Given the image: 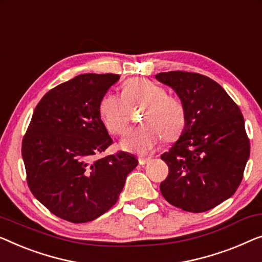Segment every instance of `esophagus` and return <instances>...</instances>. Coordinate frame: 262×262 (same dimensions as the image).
Segmentation results:
<instances>
[{"label":"esophagus","instance_id":"34e87169","mask_svg":"<svg viewBox=\"0 0 262 262\" xmlns=\"http://www.w3.org/2000/svg\"><path fill=\"white\" fill-rule=\"evenodd\" d=\"M150 161H151L150 158H142V157L138 158V162H139L140 165H145V164H147V163H149Z\"/></svg>","mask_w":262,"mask_h":262}]
</instances>
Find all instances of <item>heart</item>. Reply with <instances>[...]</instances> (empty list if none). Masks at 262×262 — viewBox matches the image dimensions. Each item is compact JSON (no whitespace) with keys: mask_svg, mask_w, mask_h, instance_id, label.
<instances>
[{"mask_svg":"<svg viewBox=\"0 0 262 262\" xmlns=\"http://www.w3.org/2000/svg\"><path fill=\"white\" fill-rule=\"evenodd\" d=\"M143 108L139 126L120 142L125 151L150 155L164 138L173 142L187 124V111L180 98L168 94L162 85L146 78H132L123 86L122 96L106 93L99 101V116L111 135L122 136L131 122L132 112Z\"/></svg>","mask_w":262,"mask_h":262,"instance_id":"1","label":"heart"}]
</instances>
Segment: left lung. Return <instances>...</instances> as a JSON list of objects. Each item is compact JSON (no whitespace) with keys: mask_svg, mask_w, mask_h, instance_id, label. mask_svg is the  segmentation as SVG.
Segmentation results:
<instances>
[{"mask_svg":"<svg viewBox=\"0 0 262 262\" xmlns=\"http://www.w3.org/2000/svg\"><path fill=\"white\" fill-rule=\"evenodd\" d=\"M156 79L175 90L187 111L180 139L161 158L169 168L159 185L170 204L190 213L213 209L240 185L251 144L244 116L213 79L171 71Z\"/></svg>","mask_w":262,"mask_h":262,"instance_id":"1","label":"left lung"}]
</instances>
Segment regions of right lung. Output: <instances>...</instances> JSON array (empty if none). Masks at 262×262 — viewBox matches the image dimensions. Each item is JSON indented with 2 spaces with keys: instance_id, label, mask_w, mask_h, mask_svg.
Here are the masks:
<instances>
[{
  "instance_id": "right-lung-1",
  "label": "right lung",
  "mask_w": 262,
  "mask_h": 262,
  "mask_svg": "<svg viewBox=\"0 0 262 262\" xmlns=\"http://www.w3.org/2000/svg\"><path fill=\"white\" fill-rule=\"evenodd\" d=\"M118 74H80L45 94L22 139L32 194L58 217L93 221L115 206L138 164L124 151L94 158L113 143L99 101Z\"/></svg>"
}]
</instances>
